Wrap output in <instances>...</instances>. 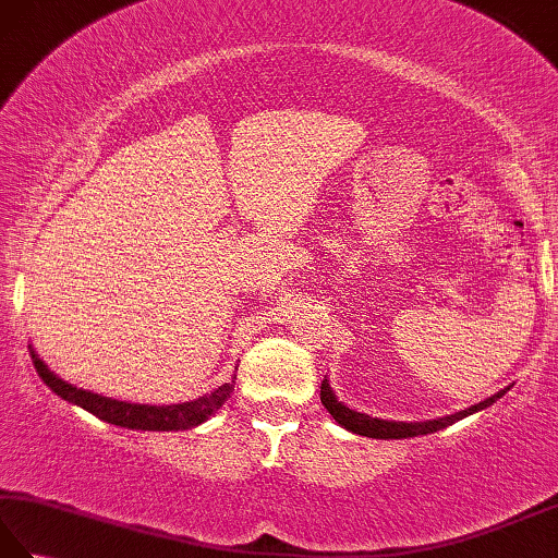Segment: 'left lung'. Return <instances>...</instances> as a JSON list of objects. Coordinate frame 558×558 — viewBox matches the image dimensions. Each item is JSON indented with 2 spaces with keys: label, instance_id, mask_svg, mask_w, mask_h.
Listing matches in <instances>:
<instances>
[{
  "label": "left lung",
  "instance_id": "left-lung-1",
  "mask_svg": "<svg viewBox=\"0 0 558 558\" xmlns=\"http://www.w3.org/2000/svg\"><path fill=\"white\" fill-rule=\"evenodd\" d=\"M506 393V390H501V393H496L492 398H487L484 402H480V405H472L468 410L462 412H456V414H448V417H441V420H432V422H388V420H376V417H369V414H362V412H354L350 408L342 405V402H338L336 393L330 390L328 381L324 378L322 384V402L324 408L333 414V420L345 426L348 432H354L360 436H369V438H408V436H422V434H434V432H441L446 429V426L456 424L458 420L468 417V414L477 412V410H484L489 408L492 402L499 400L501 396Z\"/></svg>",
  "mask_w": 558,
  "mask_h": 558
}]
</instances>
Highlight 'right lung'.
Listing matches in <instances>:
<instances>
[{
  "mask_svg": "<svg viewBox=\"0 0 558 558\" xmlns=\"http://www.w3.org/2000/svg\"><path fill=\"white\" fill-rule=\"evenodd\" d=\"M31 357L35 364V372L43 378V381L50 386L59 398H64L74 405L88 410L90 414H96L98 420H105L117 426H126V429H144V432H182V429H192V426H198L201 422H206L210 414H216L225 400L232 396L234 390V378L230 384L218 386L213 393L192 400V402H180V405H134V402H124V400H112L98 393H90V390H83L62 381L57 374L47 369V364L31 350Z\"/></svg>",
  "mask_w": 558,
  "mask_h": 558,
  "instance_id": "obj_1",
  "label": "right lung"
}]
</instances>
